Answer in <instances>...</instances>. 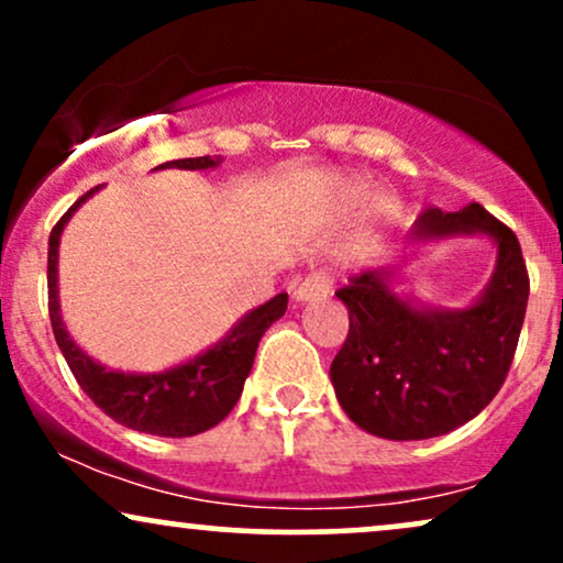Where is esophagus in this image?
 <instances>
[{"instance_id": "34e87169", "label": "esophagus", "mask_w": 563, "mask_h": 563, "mask_svg": "<svg viewBox=\"0 0 563 563\" xmlns=\"http://www.w3.org/2000/svg\"><path fill=\"white\" fill-rule=\"evenodd\" d=\"M328 294H331V280H328V275L325 273H314L294 288V301L296 303L322 301V299H328Z\"/></svg>"}]
</instances>
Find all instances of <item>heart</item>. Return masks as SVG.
<instances>
[{
    "mask_svg": "<svg viewBox=\"0 0 563 563\" xmlns=\"http://www.w3.org/2000/svg\"><path fill=\"white\" fill-rule=\"evenodd\" d=\"M367 192H371V190H367V185L360 183V179H349V183L344 185V198H346L349 206L363 203V200L367 198ZM386 217H389V206H386V203L373 206L371 217H367V232H371V235H378L380 228H384Z\"/></svg>",
    "mask_w": 563,
    "mask_h": 563,
    "instance_id": "heart-1",
    "label": "heart"
}]
</instances>
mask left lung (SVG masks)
Wrapping results in <instances>:
<instances>
[{
	"mask_svg": "<svg viewBox=\"0 0 563 563\" xmlns=\"http://www.w3.org/2000/svg\"><path fill=\"white\" fill-rule=\"evenodd\" d=\"M484 235L495 273L468 307L426 303L394 288V269L376 267L335 290L349 309V335L331 365L335 399L360 429L394 442L431 439L468 423L508 376L525 325L529 277L514 230L468 203L426 209L410 230L412 249Z\"/></svg>",
	"mask_w": 563,
	"mask_h": 563,
	"instance_id": "1",
	"label": "left lung"
}]
</instances>
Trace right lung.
Returning a JSON list of instances; mask_svg holds the SVG:
<instances>
[{"mask_svg": "<svg viewBox=\"0 0 563 563\" xmlns=\"http://www.w3.org/2000/svg\"><path fill=\"white\" fill-rule=\"evenodd\" d=\"M222 158L200 156V158H177L156 166L158 169H187L206 172L217 169ZM102 185L92 187L89 192L76 200L74 206L60 217L49 232L47 251V288H49V320L53 333L63 357L79 380L92 402L106 416L126 429L142 431L153 437H196L200 431L214 429L219 421L235 407L241 399L243 384L254 367L256 346H260L264 331L286 314L288 294H277L262 307L245 312L235 325L230 328L217 344L206 352L196 354L187 363L166 367L161 373H126L106 367L89 357L84 349L70 339L66 322L60 318V296H57V249L60 235L66 230L68 219L79 211L81 203L100 190Z\"/></svg>", "mask_w": 563, "mask_h": 563, "instance_id": "obj_1", "label": "right lung"}]
</instances>
